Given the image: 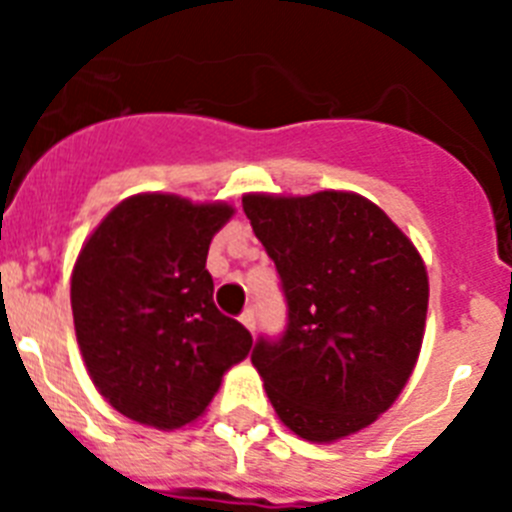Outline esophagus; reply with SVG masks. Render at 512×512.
<instances>
[{"mask_svg":"<svg viewBox=\"0 0 512 512\" xmlns=\"http://www.w3.org/2000/svg\"><path fill=\"white\" fill-rule=\"evenodd\" d=\"M241 323L246 325V328L251 330V333H253V330H256V315H253V310H251V307H248V310H243V315H241Z\"/></svg>","mask_w":512,"mask_h":512,"instance_id":"esophagus-1","label":"esophagus"}]
</instances>
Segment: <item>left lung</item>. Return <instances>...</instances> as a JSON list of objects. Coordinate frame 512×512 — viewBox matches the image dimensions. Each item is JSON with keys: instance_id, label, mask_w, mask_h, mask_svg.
Masks as SVG:
<instances>
[{"instance_id": "obj_1", "label": "left lung", "mask_w": 512, "mask_h": 512, "mask_svg": "<svg viewBox=\"0 0 512 512\" xmlns=\"http://www.w3.org/2000/svg\"><path fill=\"white\" fill-rule=\"evenodd\" d=\"M243 212L287 300L282 336H261L251 351L279 420L315 443L372 425L420 354L428 312L420 253L354 192L246 194Z\"/></svg>"}]
</instances>
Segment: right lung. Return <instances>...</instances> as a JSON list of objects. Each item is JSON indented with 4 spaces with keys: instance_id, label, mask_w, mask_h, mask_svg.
Here are the masks:
<instances>
[{
    "instance_id": "obj_1",
    "label": "right lung",
    "mask_w": 512,
    "mask_h": 512,
    "mask_svg": "<svg viewBox=\"0 0 512 512\" xmlns=\"http://www.w3.org/2000/svg\"><path fill=\"white\" fill-rule=\"evenodd\" d=\"M233 217L225 202L135 194L97 225L71 274L76 341L99 395L153 428L205 413L223 374L253 338L212 300V235Z\"/></svg>"
}]
</instances>
